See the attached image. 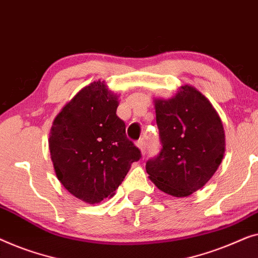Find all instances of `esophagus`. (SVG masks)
Returning a JSON list of instances; mask_svg holds the SVG:
<instances>
[{
  "instance_id": "obj_1",
  "label": "esophagus",
  "mask_w": 258,
  "mask_h": 258,
  "mask_svg": "<svg viewBox=\"0 0 258 258\" xmlns=\"http://www.w3.org/2000/svg\"><path fill=\"white\" fill-rule=\"evenodd\" d=\"M137 146H138V148H139V150H140L141 154L145 155V152H146V151H145V147H146V143H145V140H144V139H140V140L137 143Z\"/></svg>"
}]
</instances>
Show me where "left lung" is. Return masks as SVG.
<instances>
[{
    "label": "left lung",
    "mask_w": 258,
    "mask_h": 258,
    "mask_svg": "<svg viewBox=\"0 0 258 258\" xmlns=\"http://www.w3.org/2000/svg\"><path fill=\"white\" fill-rule=\"evenodd\" d=\"M161 140L157 158L146 162L150 180L175 198L189 197L214 175L226 150L222 121L212 103L191 85L169 99H154Z\"/></svg>",
    "instance_id": "8db88e82"
}]
</instances>
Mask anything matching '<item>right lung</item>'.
Here are the masks:
<instances>
[{
  "label": "right lung",
  "instance_id": "obj_1",
  "mask_svg": "<svg viewBox=\"0 0 258 258\" xmlns=\"http://www.w3.org/2000/svg\"><path fill=\"white\" fill-rule=\"evenodd\" d=\"M118 105L105 82H93L61 108L49 133L57 179L90 205L113 197L131 165L141 158L115 114Z\"/></svg>",
  "mask_w": 258,
  "mask_h": 258
}]
</instances>
